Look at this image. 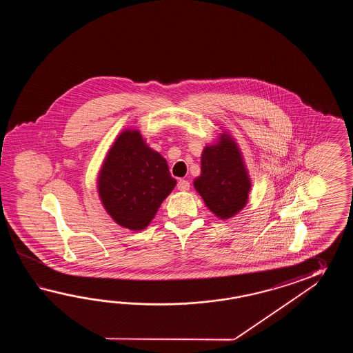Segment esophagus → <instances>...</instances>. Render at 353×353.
Here are the masks:
<instances>
[{"label": "esophagus", "mask_w": 353, "mask_h": 353, "mask_svg": "<svg viewBox=\"0 0 353 353\" xmlns=\"http://www.w3.org/2000/svg\"><path fill=\"white\" fill-rule=\"evenodd\" d=\"M189 187H190V184H189L188 180L180 179L179 181H178V189L181 190V192H188Z\"/></svg>", "instance_id": "obj_1"}]
</instances>
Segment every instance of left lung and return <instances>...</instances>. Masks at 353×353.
Listing matches in <instances>:
<instances>
[{
  "mask_svg": "<svg viewBox=\"0 0 353 353\" xmlns=\"http://www.w3.org/2000/svg\"><path fill=\"white\" fill-rule=\"evenodd\" d=\"M194 188L221 219L232 218L248 204L251 179L239 145L225 131L219 134L217 143L203 149L201 175L195 178Z\"/></svg>",
  "mask_w": 353,
  "mask_h": 353,
  "instance_id": "8db88e82",
  "label": "left lung"
}]
</instances>
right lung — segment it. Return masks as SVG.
<instances>
[{
	"instance_id": "right-lung-1",
	"label": "right lung",
	"mask_w": 353,
	"mask_h": 353,
	"mask_svg": "<svg viewBox=\"0 0 353 353\" xmlns=\"http://www.w3.org/2000/svg\"><path fill=\"white\" fill-rule=\"evenodd\" d=\"M176 184L165 159L136 128H126L107 151L98 173L101 203L113 221L131 231L145 230Z\"/></svg>"
}]
</instances>
